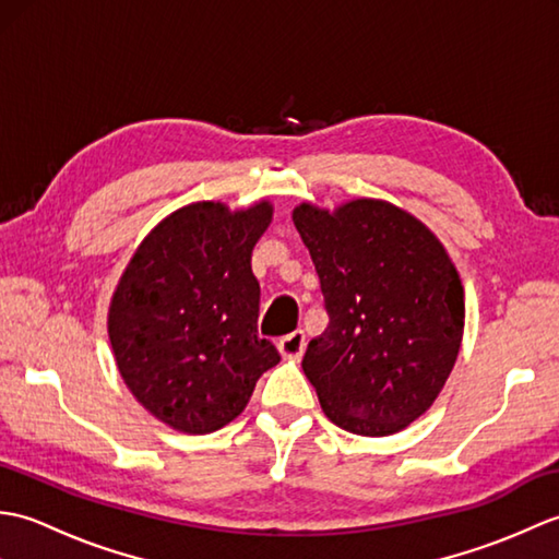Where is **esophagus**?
I'll list each match as a JSON object with an SVG mask.
<instances>
[{
  "mask_svg": "<svg viewBox=\"0 0 559 559\" xmlns=\"http://www.w3.org/2000/svg\"><path fill=\"white\" fill-rule=\"evenodd\" d=\"M305 346H307V336H305L302 329H298V331H293V334L283 336L278 341V353L286 360H300L302 353H305Z\"/></svg>",
  "mask_w": 559,
  "mask_h": 559,
  "instance_id": "34e87169",
  "label": "esophagus"
}]
</instances>
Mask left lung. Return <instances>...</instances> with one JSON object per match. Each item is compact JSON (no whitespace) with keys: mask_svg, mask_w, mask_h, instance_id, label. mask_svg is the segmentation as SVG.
Segmentation results:
<instances>
[{"mask_svg":"<svg viewBox=\"0 0 559 559\" xmlns=\"http://www.w3.org/2000/svg\"><path fill=\"white\" fill-rule=\"evenodd\" d=\"M293 223L322 283L329 324L302 370L326 418L362 437L406 430L432 406L463 338V286L437 235L384 199L334 211L302 201Z\"/></svg>","mask_w":559,"mask_h":559,"instance_id":"obj_1","label":"left lung"}]
</instances>
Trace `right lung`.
<instances>
[{"instance_id":"add662e5","label":"right lung","mask_w":559,"mask_h":559,"mask_svg":"<svg viewBox=\"0 0 559 559\" xmlns=\"http://www.w3.org/2000/svg\"><path fill=\"white\" fill-rule=\"evenodd\" d=\"M271 201L230 211L194 201L165 216L129 259L108 310V336L127 389L177 432L235 420L257 379L281 360L257 336L252 249Z\"/></svg>"}]
</instances>
